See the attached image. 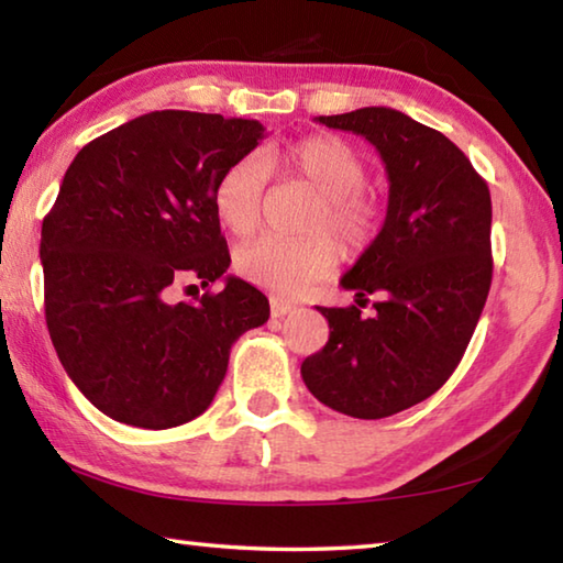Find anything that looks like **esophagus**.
<instances>
[{"label": "esophagus", "instance_id": "1", "mask_svg": "<svg viewBox=\"0 0 563 563\" xmlns=\"http://www.w3.org/2000/svg\"><path fill=\"white\" fill-rule=\"evenodd\" d=\"M298 310V305L290 302V300H283V298H273L271 300V312L273 318H283V316H290V312Z\"/></svg>", "mask_w": 563, "mask_h": 563}]
</instances>
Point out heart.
Segmentation results:
<instances>
[{
	"instance_id": "1",
	"label": "heart",
	"mask_w": 563,
	"mask_h": 563,
	"mask_svg": "<svg viewBox=\"0 0 563 563\" xmlns=\"http://www.w3.org/2000/svg\"><path fill=\"white\" fill-rule=\"evenodd\" d=\"M271 168L300 178L318 194V203L305 221L312 233L255 238L238 247L235 268L265 290L292 295L325 278L338 265L340 247L325 231L350 247L373 241L379 203L365 190L367 164L357 148L338 136H308L285 148L268 146L263 154H245L218 176L213 208L231 233L251 235L258 228Z\"/></svg>"
}]
</instances>
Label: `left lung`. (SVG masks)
Here are the masks:
<instances>
[{"mask_svg": "<svg viewBox=\"0 0 563 563\" xmlns=\"http://www.w3.org/2000/svg\"><path fill=\"white\" fill-rule=\"evenodd\" d=\"M316 121L377 148L389 198L383 231L340 280L357 302L375 295L377 312L318 308L330 338L300 375L335 412L383 419L434 395L470 345L492 285L489 188L444 133L402 111Z\"/></svg>", "mask_w": 563, "mask_h": 563, "instance_id": "obj_1", "label": "left lung"}]
</instances>
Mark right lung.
Listing matches in <instances>:
<instances>
[{
	"instance_id": "1",
	"label": "right lung",
	"mask_w": 563,
	"mask_h": 563,
	"mask_svg": "<svg viewBox=\"0 0 563 563\" xmlns=\"http://www.w3.org/2000/svg\"><path fill=\"white\" fill-rule=\"evenodd\" d=\"M263 136L253 119L151 111L66 168L42 223L46 328L71 383L117 422L168 430L203 415L233 342L268 320V298L223 275L213 208L218 176ZM186 277L227 288L170 303L167 288Z\"/></svg>"
}]
</instances>
